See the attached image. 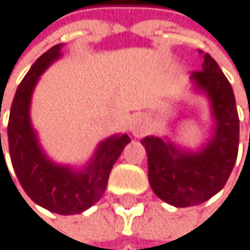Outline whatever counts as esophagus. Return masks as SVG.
Here are the masks:
<instances>
[{
    "instance_id": "obj_1",
    "label": "esophagus",
    "mask_w": 250,
    "mask_h": 250,
    "mask_svg": "<svg viewBox=\"0 0 250 250\" xmlns=\"http://www.w3.org/2000/svg\"><path fill=\"white\" fill-rule=\"evenodd\" d=\"M148 129H150V125H148V121L144 116L138 115V116L132 118V121L129 124V131H131V134L134 137H137V138L144 137L148 132Z\"/></svg>"
}]
</instances>
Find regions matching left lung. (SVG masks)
Returning a JSON list of instances; mask_svg holds the SVG:
<instances>
[{"mask_svg":"<svg viewBox=\"0 0 250 250\" xmlns=\"http://www.w3.org/2000/svg\"><path fill=\"white\" fill-rule=\"evenodd\" d=\"M199 53L203 56L202 70L191 73V82L209 100L210 137L194 151L167 137L147 135L141 140L151 190L175 208L196 206L215 196L226 186L237 159L239 115L233 88L218 63L208 53Z\"/></svg>","mask_w":250,"mask_h":250,"instance_id":"8db88e82","label":"left lung"}]
</instances>
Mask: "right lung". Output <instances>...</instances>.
<instances>
[{"instance_id": "add662e5", "label": "right lung", "mask_w": 250, "mask_h": 250, "mask_svg": "<svg viewBox=\"0 0 250 250\" xmlns=\"http://www.w3.org/2000/svg\"><path fill=\"white\" fill-rule=\"evenodd\" d=\"M63 45L57 44L44 53L20 82L10 110L7 135L11 165L24 193L54 213L75 215L102 199L110 171L131 138L126 134H115L103 140L82 168L56 164L47 156L30 121V102L41 75L62 57ZM1 159L5 162L2 146Z\"/></svg>"}]
</instances>
